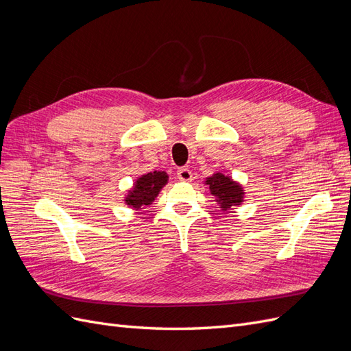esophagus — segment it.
<instances>
[{"mask_svg":"<svg viewBox=\"0 0 351 351\" xmlns=\"http://www.w3.org/2000/svg\"><path fill=\"white\" fill-rule=\"evenodd\" d=\"M177 176H178V178L182 180V182H192L193 180V174H192V171H190L189 168H178V171H177Z\"/></svg>","mask_w":351,"mask_h":351,"instance_id":"esophagus-1","label":"esophagus"}]
</instances>
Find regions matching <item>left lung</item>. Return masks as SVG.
Here are the masks:
<instances>
[{"instance_id":"8db88e82","label":"left lung","mask_w":351,"mask_h":351,"mask_svg":"<svg viewBox=\"0 0 351 351\" xmlns=\"http://www.w3.org/2000/svg\"><path fill=\"white\" fill-rule=\"evenodd\" d=\"M204 184L208 186L209 193L215 197L217 205L222 214H230L232 209L241 206L244 196H246L240 182L221 171L206 177Z\"/></svg>"}]
</instances>
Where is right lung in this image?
I'll return each mask as SVG.
<instances>
[{
  "mask_svg": "<svg viewBox=\"0 0 351 351\" xmlns=\"http://www.w3.org/2000/svg\"><path fill=\"white\" fill-rule=\"evenodd\" d=\"M168 184V174L165 171H152L137 177L133 186L124 195V205L132 210H142L152 205L159 192Z\"/></svg>",
  "mask_w": 351,
  "mask_h": 351,
  "instance_id": "1",
  "label": "right lung"
}]
</instances>
